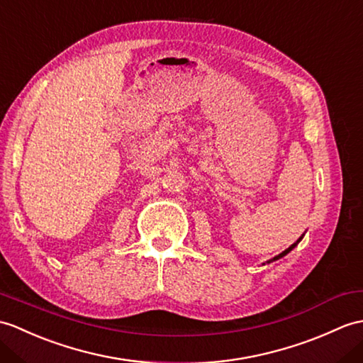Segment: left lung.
Listing matches in <instances>:
<instances>
[{
  "instance_id": "left-lung-1",
  "label": "left lung",
  "mask_w": 363,
  "mask_h": 363,
  "mask_svg": "<svg viewBox=\"0 0 363 363\" xmlns=\"http://www.w3.org/2000/svg\"><path fill=\"white\" fill-rule=\"evenodd\" d=\"M301 238H303V237H300V238L297 240V242H294V244H292V246H289V247H288V249H286L284 252H281V254H280V255H277V257H274L272 259H269V261H267V263H271V261H275V259H280V258H283L284 255H288V254H289V252H291V250H292L294 247H296V246H297V244H298V242L301 241Z\"/></svg>"
}]
</instances>
